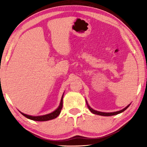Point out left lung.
Returning <instances> with one entry per match:
<instances>
[{"label": "left lung", "mask_w": 147, "mask_h": 147, "mask_svg": "<svg viewBox=\"0 0 147 147\" xmlns=\"http://www.w3.org/2000/svg\"><path fill=\"white\" fill-rule=\"evenodd\" d=\"M86 104L87 105H88V107L89 110H90L92 113H94V114H96V115H102V116H111V115H117L119 113H121L122 112H123L124 111H125L126 109H127L129 106H130V104H128V105L126 107V108H124V109H121L120 111H115V112H109V113H106V112H101V111H96L94 110V109H92L90 106H89V104H88V102L86 101Z\"/></svg>", "instance_id": "1"}]
</instances>
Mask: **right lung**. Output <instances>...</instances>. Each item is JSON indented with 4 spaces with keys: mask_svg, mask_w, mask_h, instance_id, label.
<instances>
[{
    "mask_svg": "<svg viewBox=\"0 0 147 147\" xmlns=\"http://www.w3.org/2000/svg\"><path fill=\"white\" fill-rule=\"evenodd\" d=\"M63 94H63V95H62L60 104H59V106L58 108H57L55 111H54L53 112H52L51 113L47 114V115H41V116H32V115H26V114H24L22 112L21 113L22 115H24V117H26V118L31 119V120H33V121H49V120H51V119H55L59 115V113L61 112L62 106H63Z\"/></svg>",
    "mask_w": 147,
    "mask_h": 147,
    "instance_id": "obj_1",
    "label": "right lung"
}]
</instances>
